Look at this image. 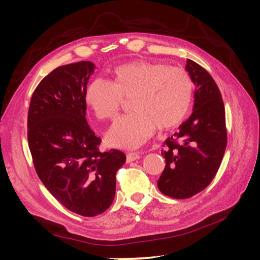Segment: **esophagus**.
<instances>
[{
    "instance_id": "esophagus-1",
    "label": "esophagus",
    "mask_w": 260,
    "mask_h": 260,
    "mask_svg": "<svg viewBox=\"0 0 260 260\" xmlns=\"http://www.w3.org/2000/svg\"><path fill=\"white\" fill-rule=\"evenodd\" d=\"M140 157H141L140 153H128L127 154V162L135 161V160L139 159Z\"/></svg>"
}]
</instances>
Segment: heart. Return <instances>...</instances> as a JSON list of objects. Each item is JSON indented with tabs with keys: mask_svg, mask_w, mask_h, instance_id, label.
I'll use <instances>...</instances> for the list:
<instances>
[{
	"mask_svg": "<svg viewBox=\"0 0 260 260\" xmlns=\"http://www.w3.org/2000/svg\"><path fill=\"white\" fill-rule=\"evenodd\" d=\"M193 80L186 70L160 62L136 60L117 67L114 81L94 80L86 90V103L98 119L115 118L129 98L132 112L109 128L112 146L137 148L156 130L175 127L185 117L193 96Z\"/></svg>",
	"mask_w": 260,
	"mask_h": 260,
	"instance_id": "heart-1",
	"label": "heart"
}]
</instances>
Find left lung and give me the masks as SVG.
<instances>
[{"mask_svg": "<svg viewBox=\"0 0 260 260\" xmlns=\"http://www.w3.org/2000/svg\"><path fill=\"white\" fill-rule=\"evenodd\" d=\"M195 84L193 113L165 141L166 166L157 181L159 191L184 200L206 188L215 178L226 146L225 112L218 85L198 62L186 59Z\"/></svg>", "mask_w": 260, "mask_h": 260, "instance_id": "obj_1", "label": "left lung"}]
</instances>
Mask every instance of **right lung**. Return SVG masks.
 Segmentation results:
<instances>
[{"label": "right lung", "instance_id": "obj_1", "mask_svg": "<svg viewBox=\"0 0 260 260\" xmlns=\"http://www.w3.org/2000/svg\"><path fill=\"white\" fill-rule=\"evenodd\" d=\"M92 61L55 68L38 84L28 111V144L37 174L62 206L83 217L103 214L115 198L125 155L101 152L85 118Z\"/></svg>", "mask_w": 260, "mask_h": 260}]
</instances>
